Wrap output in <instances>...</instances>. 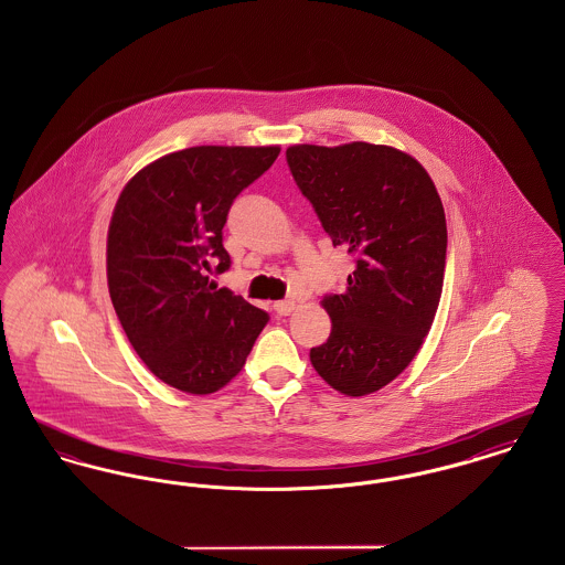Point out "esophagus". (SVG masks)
I'll return each mask as SVG.
<instances>
[{
    "mask_svg": "<svg viewBox=\"0 0 565 565\" xmlns=\"http://www.w3.org/2000/svg\"><path fill=\"white\" fill-rule=\"evenodd\" d=\"M296 300L295 298H286V300H277L273 305V309L277 311V316H290L295 311Z\"/></svg>",
    "mask_w": 565,
    "mask_h": 565,
    "instance_id": "34e87169",
    "label": "esophagus"
}]
</instances>
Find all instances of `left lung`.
Masks as SVG:
<instances>
[{"instance_id": "obj_1", "label": "left lung", "mask_w": 565, "mask_h": 565, "mask_svg": "<svg viewBox=\"0 0 565 565\" xmlns=\"http://www.w3.org/2000/svg\"><path fill=\"white\" fill-rule=\"evenodd\" d=\"M286 159L332 245L355 258L348 290L323 296L332 332L311 364L345 396L373 394L430 332L447 260L440 196L428 171L392 146L298 143Z\"/></svg>"}]
</instances>
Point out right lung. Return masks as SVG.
<instances>
[{"instance_id": "obj_1", "label": "right lung", "mask_w": 565, "mask_h": 565, "mask_svg": "<svg viewBox=\"0 0 565 565\" xmlns=\"http://www.w3.org/2000/svg\"><path fill=\"white\" fill-rule=\"evenodd\" d=\"M279 146H194L137 171L108 231V288L122 330L162 383L214 394L239 375L269 316L207 273L231 256L222 228L235 196Z\"/></svg>"}]
</instances>
